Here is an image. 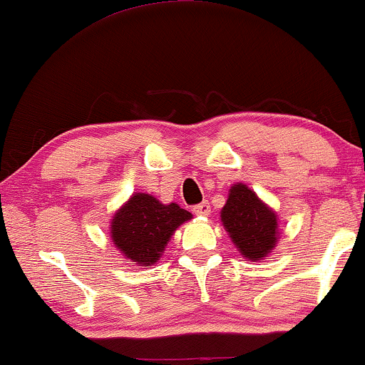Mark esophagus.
<instances>
[{
    "label": "esophagus",
    "mask_w": 365,
    "mask_h": 365,
    "mask_svg": "<svg viewBox=\"0 0 365 365\" xmlns=\"http://www.w3.org/2000/svg\"><path fill=\"white\" fill-rule=\"evenodd\" d=\"M192 211L195 212L197 216H209V212H211V206H209V202H200L194 206Z\"/></svg>",
    "instance_id": "1"
}]
</instances>
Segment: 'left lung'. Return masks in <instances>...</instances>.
<instances>
[{"label":"left lung","instance_id":"obj_1","mask_svg":"<svg viewBox=\"0 0 365 365\" xmlns=\"http://www.w3.org/2000/svg\"><path fill=\"white\" fill-rule=\"evenodd\" d=\"M221 221L247 261H261L278 242V216L244 183L230 188Z\"/></svg>","mask_w":365,"mask_h":365}]
</instances>
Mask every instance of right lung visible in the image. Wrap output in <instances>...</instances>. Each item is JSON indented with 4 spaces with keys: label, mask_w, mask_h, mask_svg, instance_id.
Listing matches in <instances>:
<instances>
[{
    "label": "right lung",
    "mask_w": 365,
    "mask_h": 365,
    "mask_svg": "<svg viewBox=\"0 0 365 365\" xmlns=\"http://www.w3.org/2000/svg\"><path fill=\"white\" fill-rule=\"evenodd\" d=\"M192 215L178 204H163L149 194H133L111 220L113 244L128 261L156 264L175 230Z\"/></svg>",
    "instance_id": "add662e5"
}]
</instances>
